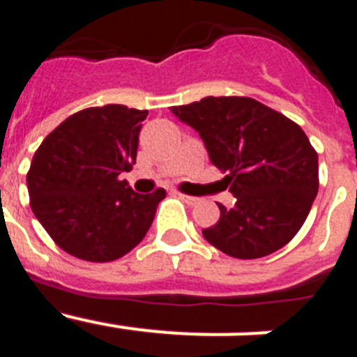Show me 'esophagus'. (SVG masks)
<instances>
[{
    "instance_id": "obj_1",
    "label": "esophagus",
    "mask_w": 357,
    "mask_h": 357,
    "mask_svg": "<svg viewBox=\"0 0 357 357\" xmlns=\"http://www.w3.org/2000/svg\"><path fill=\"white\" fill-rule=\"evenodd\" d=\"M181 198L185 202V204H189V206H197L198 202H200V198L189 197V195H181Z\"/></svg>"
}]
</instances>
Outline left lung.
Listing matches in <instances>:
<instances>
[{"instance_id":"1","label":"left lung","mask_w":357,"mask_h":357,"mask_svg":"<svg viewBox=\"0 0 357 357\" xmlns=\"http://www.w3.org/2000/svg\"><path fill=\"white\" fill-rule=\"evenodd\" d=\"M172 112L198 132L234 195L207 241L238 259L282 248L301 230L318 193V155L296 123L257 100L207 96Z\"/></svg>"}]
</instances>
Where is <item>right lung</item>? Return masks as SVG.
<instances>
[{
	"mask_svg": "<svg viewBox=\"0 0 357 357\" xmlns=\"http://www.w3.org/2000/svg\"><path fill=\"white\" fill-rule=\"evenodd\" d=\"M148 110L91 107L69 116L31 159L30 206L53 241L78 259H119L146 236L164 189L139 195L119 175L135 164Z\"/></svg>",
	"mask_w": 357,
	"mask_h": 357,
	"instance_id": "add662e5",
	"label": "right lung"
}]
</instances>
